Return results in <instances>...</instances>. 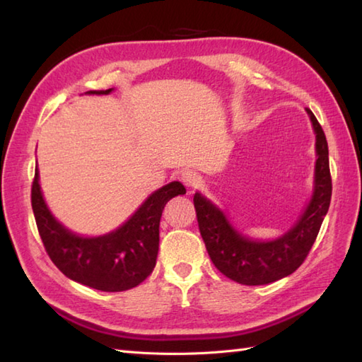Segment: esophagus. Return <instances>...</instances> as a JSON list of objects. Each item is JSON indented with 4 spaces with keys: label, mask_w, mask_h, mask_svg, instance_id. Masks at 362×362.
<instances>
[{
    "label": "esophagus",
    "mask_w": 362,
    "mask_h": 362,
    "mask_svg": "<svg viewBox=\"0 0 362 362\" xmlns=\"http://www.w3.org/2000/svg\"><path fill=\"white\" fill-rule=\"evenodd\" d=\"M180 180L188 189H194L201 183V175L194 171H187L180 175Z\"/></svg>",
    "instance_id": "1"
}]
</instances>
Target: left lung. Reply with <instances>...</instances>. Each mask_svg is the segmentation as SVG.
I'll list each match as a JSON object with an SVG mask.
<instances>
[{
  "label": "left lung",
  "instance_id": "obj_1",
  "mask_svg": "<svg viewBox=\"0 0 362 362\" xmlns=\"http://www.w3.org/2000/svg\"><path fill=\"white\" fill-rule=\"evenodd\" d=\"M308 112L316 132V173L314 193L302 218L288 233L274 241H253L230 226L226 214L201 194H194L199 230L206 252L218 271L236 283L257 286L291 275L303 263L316 241L332 201L328 144L324 129L314 113Z\"/></svg>",
  "mask_w": 362,
  "mask_h": 362
}]
</instances>
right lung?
<instances>
[{
	"instance_id": "obj_1",
	"label": "right lung",
	"mask_w": 362,
	"mask_h": 362,
	"mask_svg": "<svg viewBox=\"0 0 362 362\" xmlns=\"http://www.w3.org/2000/svg\"><path fill=\"white\" fill-rule=\"evenodd\" d=\"M110 91L112 88L90 93L107 95ZM185 193L180 182L168 183L146 199L126 224L98 238L74 235L54 219L43 201L37 169L30 204L45 250L60 272L93 289L119 292L138 286L153 271L161 213L169 199Z\"/></svg>"
}]
</instances>
